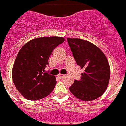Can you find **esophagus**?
Segmentation results:
<instances>
[{"label": "esophagus", "mask_w": 126, "mask_h": 126, "mask_svg": "<svg viewBox=\"0 0 126 126\" xmlns=\"http://www.w3.org/2000/svg\"><path fill=\"white\" fill-rule=\"evenodd\" d=\"M65 75H63V74H60L59 75H58V77L59 78H60V79H61V78H63V77H65Z\"/></svg>", "instance_id": "obj_1"}]
</instances>
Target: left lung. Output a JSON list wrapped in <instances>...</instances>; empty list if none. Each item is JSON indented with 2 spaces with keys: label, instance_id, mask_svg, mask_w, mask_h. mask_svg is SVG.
<instances>
[{
  "label": "left lung",
  "instance_id": "8db88e82",
  "mask_svg": "<svg viewBox=\"0 0 126 126\" xmlns=\"http://www.w3.org/2000/svg\"><path fill=\"white\" fill-rule=\"evenodd\" d=\"M77 65L84 70L81 79L69 87L72 94L82 101H90L101 97L106 91L110 77L107 58L93 43L79 38H67Z\"/></svg>",
  "mask_w": 126,
  "mask_h": 126
}]
</instances>
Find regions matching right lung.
I'll return each instance as SVG.
<instances>
[{
    "mask_svg": "<svg viewBox=\"0 0 126 126\" xmlns=\"http://www.w3.org/2000/svg\"><path fill=\"white\" fill-rule=\"evenodd\" d=\"M64 41L62 37L38 38L25 43L18 52L13 67V81L25 99L39 100L53 90L56 77L45 68L54 49Z\"/></svg>",
    "mask_w": 126,
    "mask_h": 126,
    "instance_id": "right-lung-1",
    "label": "right lung"
}]
</instances>
